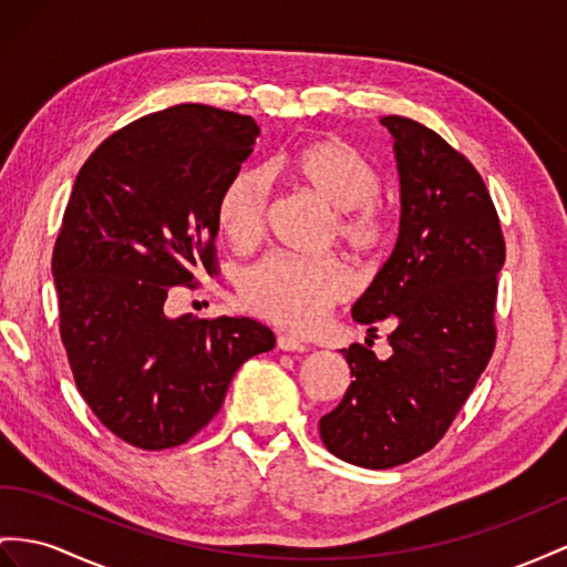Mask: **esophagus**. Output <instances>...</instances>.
Returning <instances> with one entry per match:
<instances>
[{
  "instance_id": "obj_1",
  "label": "esophagus",
  "mask_w": 567,
  "mask_h": 567,
  "mask_svg": "<svg viewBox=\"0 0 567 567\" xmlns=\"http://www.w3.org/2000/svg\"><path fill=\"white\" fill-rule=\"evenodd\" d=\"M278 347L285 352H307L309 350L307 342L295 338V336H287V332H280L278 336Z\"/></svg>"
}]
</instances>
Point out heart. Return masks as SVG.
Segmentation results:
<instances>
[{
	"label": "heart",
	"instance_id": "b5f03b06",
	"mask_svg": "<svg viewBox=\"0 0 567 567\" xmlns=\"http://www.w3.org/2000/svg\"><path fill=\"white\" fill-rule=\"evenodd\" d=\"M285 167L301 188L336 208L332 237L347 249L364 258L385 249L393 223L375 198L381 192V174L350 143L313 138L299 145ZM268 198L270 184L260 169H241L225 184L215 217L235 249H254L264 237ZM237 289L251 313L287 330L309 332L352 292V275L338 256L270 254L241 272Z\"/></svg>",
	"mask_w": 567,
	"mask_h": 567
}]
</instances>
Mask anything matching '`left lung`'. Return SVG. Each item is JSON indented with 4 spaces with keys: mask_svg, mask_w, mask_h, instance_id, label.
<instances>
[{
    "mask_svg": "<svg viewBox=\"0 0 567 567\" xmlns=\"http://www.w3.org/2000/svg\"><path fill=\"white\" fill-rule=\"evenodd\" d=\"M381 124L395 138L400 235L352 316L369 332L393 323V354L342 350L352 383L318 422L332 455L367 470L412 462L453 424L496 347L505 264L496 206L470 159L414 120Z\"/></svg>",
    "mask_w": 567,
    "mask_h": 567,
    "instance_id": "left-lung-1",
    "label": "left lung"
}]
</instances>
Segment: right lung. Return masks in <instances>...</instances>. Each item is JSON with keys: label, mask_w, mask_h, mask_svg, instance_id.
<instances>
[{"label": "right lung", "mask_w": 567, "mask_h": 567, "mask_svg": "<svg viewBox=\"0 0 567 567\" xmlns=\"http://www.w3.org/2000/svg\"><path fill=\"white\" fill-rule=\"evenodd\" d=\"M258 134L246 114L174 105L105 138L74 182L52 254L60 336L81 398L128 445L186 443L275 347L254 318L165 313L196 270L217 272V198Z\"/></svg>", "instance_id": "obj_1"}]
</instances>
